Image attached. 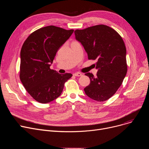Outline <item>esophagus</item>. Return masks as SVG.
<instances>
[{"mask_svg":"<svg viewBox=\"0 0 149 149\" xmlns=\"http://www.w3.org/2000/svg\"><path fill=\"white\" fill-rule=\"evenodd\" d=\"M74 75L75 77H80L82 75V74L80 72H77V73L74 74Z\"/></svg>","mask_w":149,"mask_h":149,"instance_id":"1","label":"esophagus"}]
</instances>
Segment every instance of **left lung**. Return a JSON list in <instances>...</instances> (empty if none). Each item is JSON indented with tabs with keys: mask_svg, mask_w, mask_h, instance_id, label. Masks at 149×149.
<instances>
[{
	"mask_svg": "<svg viewBox=\"0 0 149 149\" xmlns=\"http://www.w3.org/2000/svg\"><path fill=\"white\" fill-rule=\"evenodd\" d=\"M75 38L81 42L89 60H97L96 77L85 74L91 83L84 92L89 98L104 101L120 87L127 70L126 48L121 36L113 28L98 25L76 29Z\"/></svg>",
	"mask_w": 149,
	"mask_h": 149,
	"instance_id": "8db88e82",
	"label": "left lung"
}]
</instances>
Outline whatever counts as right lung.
I'll list each match as a JSON object with an SVG mask.
<instances>
[{
	"mask_svg": "<svg viewBox=\"0 0 149 149\" xmlns=\"http://www.w3.org/2000/svg\"><path fill=\"white\" fill-rule=\"evenodd\" d=\"M74 32L53 25L38 29L23 43L20 51V79L29 94L48 103L61 93L71 74H60L50 69L58 49Z\"/></svg>",
	"mask_w": 149,
	"mask_h": 149,
	"instance_id": "right-lung-1",
	"label": "right lung"
}]
</instances>
